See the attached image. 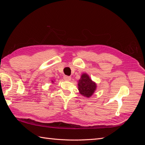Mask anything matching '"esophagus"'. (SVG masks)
<instances>
[{"mask_svg":"<svg viewBox=\"0 0 145 145\" xmlns=\"http://www.w3.org/2000/svg\"><path fill=\"white\" fill-rule=\"evenodd\" d=\"M63 78H64V80L66 81H70L71 80V77L69 76H64Z\"/></svg>","mask_w":145,"mask_h":145,"instance_id":"obj_1","label":"esophagus"}]
</instances>
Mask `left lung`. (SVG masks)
<instances>
[{
	"mask_svg": "<svg viewBox=\"0 0 145 145\" xmlns=\"http://www.w3.org/2000/svg\"><path fill=\"white\" fill-rule=\"evenodd\" d=\"M80 93L86 97H90L96 89V84L92 81L88 75L83 74L78 83Z\"/></svg>",
	"mask_w": 145,
	"mask_h": 145,
	"instance_id": "obj_1",
	"label": "left lung"
}]
</instances>
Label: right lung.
Instances as JSON below:
<instances>
[{
  "label": "right lung",
  "mask_w": 145,
  "mask_h": 145,
  "mask_svg": "<svg viewBox=\"0 0 145 145\" xmlns=\"http://www.w3.org/2000/svg\"><path fill=\"white\" fill-rule=\"evenodd\" d=\"M52 82H53V81H52Z\"/></svg>",
  "instance_id": "1"
}]
</instances>
